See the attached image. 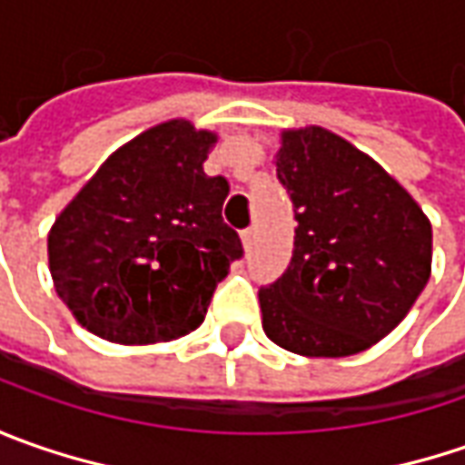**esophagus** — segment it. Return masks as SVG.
Listing matches in <instances>:
<instances>
[{
	"label": "esophagus",
	"mask_w": 465,
	"mask_h": 465,
	"mask_svg": "<svg viewBox=\"0 0 465 465\" xmlns=\"http://www.w3.org/2000/svg\"><path fill=\"white\" fill-rule=\"evenodd\" d=\"M241 238H242V245H245V248H251L253 241H256V227H245V230L241 232Z\"/></svg>",
	"instance_id": "1"
}]
</instances>
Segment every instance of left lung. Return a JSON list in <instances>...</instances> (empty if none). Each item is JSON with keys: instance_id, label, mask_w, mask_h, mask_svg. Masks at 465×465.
Returning a JSON list of instances; mask_svg holds the SVG:
<instances>
[{"instance_id": "8db88e82", "label": "left lung", "mask_w": 465, "mask_h": 465, "mask_svg": "<svg viewBox=\"0 0 465 465\" xmlns=\"http://www.w3.org/2000/svg\"><path fill=\"white\" fill-rule=\"evenodd\" d=\"M277 178L297 227L287 272L259 290L266 336L305 357L372 347L430 279V220L375 160L321 126L282 134Z\"/></svg>"}]
</instances>
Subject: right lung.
<instances>
[{"instance_id":"add662e5","label":"right lung","mask_w":465,"mask_h":465,"mask_svg":"<svg viewBox=\"0 0 465 465\" xmlns=\"http://www.w3.org/2000/svg\"><path fill=\"white\" fill-rule=\"evenodd\" d=\"M214 142L188 121L153 126L111 154L56 217V292L100 339L153 344L199 329L242 256L223 220L230 183L204 173Z\"/></svg>"}]
</instances>
